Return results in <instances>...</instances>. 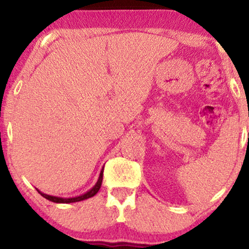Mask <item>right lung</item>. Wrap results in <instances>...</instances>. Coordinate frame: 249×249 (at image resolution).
<instances>
[{"mask_svg": "<svg viewBox=\"0 0 249 249\" xmlns=\"http://www.w3.org/2000/svg\"><path fill=\"white\" fill-rule=\"evenodd\" d=\"M104 170V169H103ZM103 170L101 171V175H100V178H98L96 185H95L93 188H91L89 192H87L86 194H84V195L81 196H78V197H72V198H61V197H55V196H50V195H46V194H43L40 193L39 190H37L40 195H42L44 198L51 200V202H54V203H74V202H80V200H84V199H87L89 198V197H93L94 195H96L98 190L101 188V185H102V180H103Z\"/></svg>", "mask_w": 249, "mask_h": 249, "instance_id": "obj_1", "label": "right lung"}]
</instances>
